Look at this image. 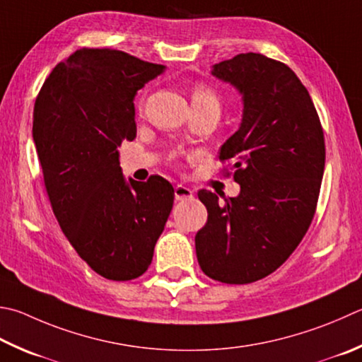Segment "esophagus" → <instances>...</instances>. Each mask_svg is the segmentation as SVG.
<instances>
[{"label": "esophagus", "instance_id": "1", "mask_svg": "<svg viewBox=\"0 0 362 362\" xmlns=\"http://www.w3.org/2000/svg\"><path fill=\"white\" fill-rule=\"evenodd\" d=\"M175 199L177 201H185V199H193V192L185 185H177L174 189Z\"/></svg>", "mask_w": 362, "mask_h": 362}]
</instances>
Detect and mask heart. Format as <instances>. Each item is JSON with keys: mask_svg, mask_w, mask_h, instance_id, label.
Returning a JSON list of instances; mask_svg holds the SVG:
<instances>
[{"mask_svg": "<svg viewBox=\"0 0 362 362\" xmlns=\"http://www.w3.org/2000/svg\"><path fill=\"white\" fill-rule=\"evenodd\" d=\"M192 103L194 107H216L220 110L221 100L216 91L209 85H196L192 93Z\"/></svg>", "mask_w": 362, "mask_h": 362, "instance_id": "b5f03b06", "label": "heart"}]
</instances>
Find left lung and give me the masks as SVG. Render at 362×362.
I'll return each mask as SVG.
<instances>
[{
  "label": "left lung",
  "instance_id": "8db88e82",
  "mask_svg": "<svg viewBox=\"0 0 362 362\" xmlns=\"http://www.w3.org/2000/svg\"><path fill=\"white\" fill-rule=\"evenodd\" d=\"M212 74L244 96L240 128L223 144V169L240 185L238 198L199 189L207 223L194 238L207 277L244 285L290 258L313 220L325 173V134L307 88L285 63L239 54Z\"/></svg>",
  "mask_w": 362,
  "mask_h": 362
}]
</instances>
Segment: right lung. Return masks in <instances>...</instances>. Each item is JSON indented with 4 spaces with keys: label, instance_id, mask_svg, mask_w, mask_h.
Masks as SVG:
<instances>
[{
    "label": "right lung",
    "instance_id": "1",
    "mask_svg": "<svg viewBox=\"0 0 362 362\" xmlns=\"http://www.w3.org/2000/svg\"><path fill=\"white\" fill-rule=\"evenodd\" d=\"M164 69L122 50L78 49L45 78L33 112L44 187L62 231L104 279L141 277L173 210L160 175L124 182L118 147L136 137L134 96Z\"/></svg>",
    "mask_w": 362,
    "mask_h": 362
}]
</instances>
